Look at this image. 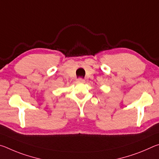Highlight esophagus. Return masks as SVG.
Instances as JSON below:
<instances>
[{
    "label": "esophagus",
    "mask_w": 159,
    "mask_h": 159,
    "mask_svg": "<svg viewBox=\"0 0 159 159\" xmlns=\"http://www.w3.org/2000/svg\"><path fill=\"white\" fill-rule=\"evenodd\" d=\"M77 81L79 83H85V79H81V78H80V79H79L77 80Z\"/></svg>",
    "instance_id": "obj_1"
}]
</instances>
